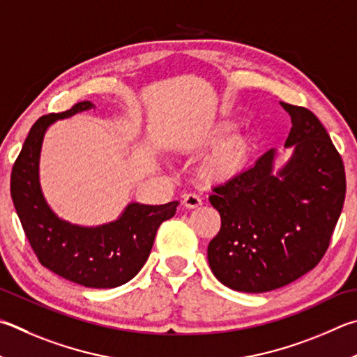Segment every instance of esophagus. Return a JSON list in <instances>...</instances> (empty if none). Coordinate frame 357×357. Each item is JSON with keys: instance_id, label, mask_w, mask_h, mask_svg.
Instances as JSON below:
<instances>
[{"instance_id": "esophagus-1", "label": "esophagus", "mask_w": 357, "mask_h": 357, "mask_svg": "<svg viewBox=\"0 0 357 357\" xmlns=\"http://www.w3.org/2000/svg\"><path fill=\"white\" fill-rule=\"evenodd\" d=\"M183 204L187 207V209H195V207L201 206V198L195 195V193H187V195H184Z\"/></svg>"}]
</instances>
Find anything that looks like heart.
<instances>
[{"instance_id":"heart-1","label":"heart","mask_w":357,"mask_h":357,"mask_svg":"<svg viewBox=\"0 0 357 357\" xmlns=\"http://www.w3.org/2000/svg\"><path fill=\"white\" fill-rule=\"evenodd\" d=\"M236 129L234 120L222 119L204 129L193 142V146L199 150L213 146L199 165L201 176L209 183H229L248 170L256 153V142L248 134L238 132L231 136Z\"/></svg>"}]
</instances>
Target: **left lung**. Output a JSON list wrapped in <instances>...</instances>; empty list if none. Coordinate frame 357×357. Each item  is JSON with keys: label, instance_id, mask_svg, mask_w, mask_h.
<instances>
[{"label": "left lung", "instance_id": "left-lung-1", "mask_svg": "<svg viewBox=\"0 0 357 357\" xmlns=\"http://www.w3.org/2000/svg\"><path fill=\"white\" fill-rule=\"evenodd\" d=\"M282 107L291 119L284 148L270 150L241 178L209 197L222 228L207 246L213 276L245 294L294 282L325 255L345 201V168L326 129L304 107Z\"/></svg>", "mask_w": 357, "mask_h": 357}]
</instances>
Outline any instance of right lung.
Returning a JSON list of instances; mask_svg holds the SVG:
<instances>
[{
  "mask_svg": "<svg viewBox=\"0 0 357 357\" xmlns=\"http://www.w3.org/2000/svg\"><path fill=\"white\" fill-rule=\"evenodd\" d=\"M90 109H95L92 101H81L70 111L45 115L34 123L12 168L10 195L43 267L84 287L114 289L131 281L144 267L160 223L176 213L179 201L159 206L132 201L112 222L96 226L67 222L51 209L38 174L43 137L57 120Z\"/></svg>",
  "mask_w": 357,
  "mask_h": 357,
  "instance_id": "1",
  "label": "right lung"
}]
</instances>
